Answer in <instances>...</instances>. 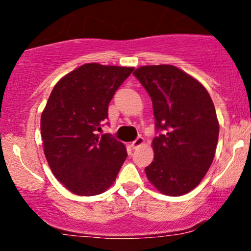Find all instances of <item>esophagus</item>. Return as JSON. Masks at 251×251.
<instances>
[{
  "label": "esophagus",
  "instance_id": "esophagus-1",
  "mask_svg": "<svg viewBox=\"0 0 251 251\" xmlns=\"http://www.w3.org/2000/svg\"><path fill=\"white\" fill-rule=\"evenodd\" d=\"M144 143H145V140H144V138H143V137H138L137 139H135L134 142L131 144V146H132V149L135 150V149L140 148V146H143Z\"/></svg>",
  "mask_w": 251,
  "mask_h": 251
}]
</instances>
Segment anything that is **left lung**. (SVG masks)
Listing matches in <instances>:
<instances>
[{"mask_svg": "<svg viewBox=\"0 0 251 251\" xmlns=\"http://www.w3.org/2000/svg\"><path fill=\"white\" fill-rule=\"evenodd\" d=\"M152 100L155 128L154 158L145 174L168 196H181L201 183L214 160L220 124L208 91L171 65L143 66L133 72Z\"/></svg>", "mask_w": 251, "mask_h": 251, "instance_id": "8db88e82", "label": "left lung"}]
</instances>
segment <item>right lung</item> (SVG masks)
<instances>
[{"instance_id": "add662e5", "label": "right lung", "mask_w": 251, "mask_h": 251, "mask_svg": "<svg viewBox=\"0 0 251 251\" xmlns=\"http://www.w3.org/2000/svg\"><path fill=\"white\" fill-rule=\"evenodd\" d=\"M133 67L85 63L61 77L41 114L46 159L59 181L77 196L102 194L127 157L125 145L97 134L108 103Z\"/></svg>"}]
</instances>
